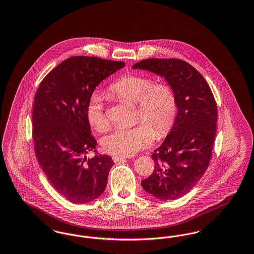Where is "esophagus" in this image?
<instances>
[{
  "label": "esophagus",
  "mask_w": 254,
  "mask_h": 254,
  "mask_svg": "<svg viewBox=\"0 0 254 254\" xmlns=\"http://www.w3.org/2000/svg\"><path fill=\"white\" fill-rule=\"evenodd\" d=\"M126 158L127 157H124V156H113V157H112V160H113V162L117 163V162H121V161H124Z\"/></svg>",
  "instance_id": "esophagus-1"
}]
</instances>
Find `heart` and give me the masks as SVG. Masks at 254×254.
Here are the masks:
<instances>
[{
	"label": "heart",
	"mask_w": 254,
	"mask_h": 254,
	"mask_svg": "<svg viewBox=\"0 0 254 254\" xmlns=\"http://www.w3.org/2000/svg\"><path fill=\"white\" fill-rule=\"evenodd\" d=\"M109 93L137 104L138 116L150 124L159 135L169 131L175 119L177 103L172 88L164 83H154L150 77L140 74L122 76L109 86ZM85 117L97 131L107 128L109 121L105 112L104 98L98 93L89 97ZM146 123L131 127H117L106 135L101 145L111 154L130 156L153 143L155 132Z\"/></svg>",
	"instance_id": "1"
}]
</instances>
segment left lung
Returning a JSON list of instances; mask_svg holds the SVG:
<instances>
[{
  "label": "left lung",
  "instance_id": "1",
  "mask_svg": "<svg viewBox=\"0 0 254 254\" xmlns=\"http://www.w3.org/2000/svg\"><path fill=\"white\" fill-rule=\"evenodd\" d=\"M164 77L172 88L177 115L151 155L153 173L141 182L147 193L175 200L190 192L208 167L216 134L217 107L204 77L180 59H145L132 66Z\"/></svg>",
  "mask_w": 254,
  "mask_h": 254
}]
</instances>
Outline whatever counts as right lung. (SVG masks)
<instances>
[{
    "label": "right lung",
    "mask_w": 254,
    "mask_h": 254,
    "mask_svg": "<svg viewBox=\"0 0 254 254\" xmlns=\"http://www.w3.org/2000/svg\"><path fill=\"white\" fill-rule=\"evenodd\" d=\"M124 62L70 57L45 77L35 94L32 135L38 163L52 187L74 204H85L105 191L113 161L100 155L85 117L89 97ZM96 155L87 159L85 154Z\"/></svg>",
    "instance_id": "obj_1"
}]
</instances>
